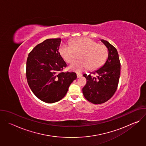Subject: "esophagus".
Segmentation results:
<instances>
[{
    "label": "esophagus",
    "mask_w": 146,
    "mask_h": 146,
    "mask_svg": "<svg viewBox=\"0 0 146 146\" xmlns=\"http://www.w3.org/2000/svg\"><path fill=\"white\" fill-rule=\"evenodd\" d=\"M82 76V74L81 73H77V78H80V77H81Z\"/></svg>",
    "instance_id": "esophagus-1"
}]
</instances>
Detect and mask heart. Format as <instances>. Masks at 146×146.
I'll return each mask as SVG.
<instances>
[{"label": "heart", "mask_w": 146, "mask_h": 146, "mask_svg": "<svg viewBox=\"0 0 146 146\" xmlns=\"http://www.w3.org/2000/svg\"><path fill=\"white\" fill-rule=\"evenodd\" d=\"M71 44H62L59 51L67 63H72L77 59V54H80L81 60L70 66L72 70L81 71L89 68L91 70H95L105 64L108 58V48L92 38H77L71 41Z\"/></svg>", "instance_id": "b5f03b06"}]
</instances>
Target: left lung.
<instances>
[{"label": "left lung", "instance_id": "1", "mask_svg": "<svg viewBox=\"0 0 146 146\" xmlns=\"http://www.w3.org/2000/svg\"><path fill=\"white\" fill-rule=\"evenodd\" d=\"M109 50V56L106 63L102 67L91 73L83 74L87 80L82 88L86 99L94 104H101L109 100L115 94L119 82L121 64L117 49L108 41L101 40ZM92 74L96 77H92Z\"/></svg>", "mask_w": 146, "mask_h": 146}]
</instances>
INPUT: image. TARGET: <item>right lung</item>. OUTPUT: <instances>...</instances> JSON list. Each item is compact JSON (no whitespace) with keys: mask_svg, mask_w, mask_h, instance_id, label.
Returning <instances> with one entry per match:
<instances>
[{"mask_svg":"<svg viewBox=\"0 0 146 146\" xmlns=\"http://www.w3.org/2000/svg\"><path fill=\"white\" fill-rule=\"evenodd\" d=\"M60 38H49L38 44L29 53L26 66L28 85L41 100L51 103L66 94L77 78L74 72H62L67 65L58 51Z\"/></svg>","mask_w":146,"mask_h":146,"instance_id":"add662e5","label":"right lung"}]
</instances>
